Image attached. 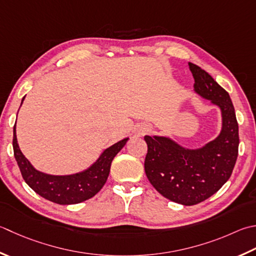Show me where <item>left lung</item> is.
<instances>
[{
	"label": "left lung",
	"instance_id": "obj_1",
	"mask_svg": "<svg viewBox=\"0 0 256 256\" xmlns=\"http://www.w3.org/2000/svg\"><path fill=\"white\" fill-rule=\"evenodd\" d=\"M194 90L218 105L222 112V131L201 148H184L171 138L148 136L144 168L156 191L170 201L195 205L212 196L226 183L238 154V124L228 93L208 72L188 63Z\"/></svg>",
	"mask_w": 256,
	"mask_h": 256
}]
</instances>
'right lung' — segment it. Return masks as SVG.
Instances as JSON below:
<instances>
[{"label": "right lung", "mask_w": 256, "mask_h": 256, "mask_svg": "<svg viewBox=\"0 0 256 256\" xmlns=\"http://www.w3.org/2000/svg\"><path fill=\"white\" fill-rule=\"evenodd\" d=\"M128 140L124 138L105 150L98 161L85 171L61 176L42 173L32 166L18 148L15 126L13 128V151L24 181L34 192L51 202L68 205L86 201L103 188L113 158L121 151Z\"/></svg>", "instance_id": "right-lung-1"}]
</instances>
